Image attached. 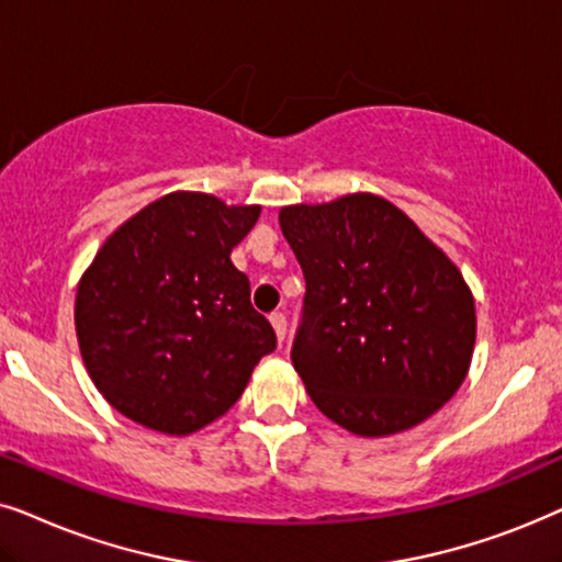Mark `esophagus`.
Listing matches in <instances>:
<instances>
[{
  "label": "esophagus",
  "instance_id": "esophagus-1",
  "mask_svg": "<svg viewBox=\"0 0 562 562\" xmlns=\"http://www.w3.org/2000/svg\"><path fill=\"white\" fill-rule=\"evenodd\" d=\"M269 324H272V328H274V334H277V341H285V336H288V318L282 316V313H272V316H269Z\"/></svg>",
  "mask_w": 562,
  "mask_h": 562
}]
</instances>
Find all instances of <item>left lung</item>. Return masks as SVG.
<instances>
[{
    "label": "left lung",
    "instance_id": "obj_1",
    "mask_svg": "<svg viewBox=\"0 0 562 562\" xmlns=\"http://www.w3.org/2000/svg\"><path fill=\"white\" fill-rule=\"evenodd\" d=\"M280 228L305 274L293 364L321 414L357 437L437 414L475 347V301L454 261L370 192L282 207Z\"/></svg>",
    "mask_w": 562,
    "mask_h": 562
}]
</instances>
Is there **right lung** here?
<instances>
[{
	"instance_id": "obj_1",
	"label": "right lung",
	"mask_w": 562,
	"mask_h": 562,
	"mask_svg": "<svg viewBox=\"0 0 562 562\" xmlns=\"http://www.w3.org/2000/svg\"><path fill=\"white\" fill-rule=\"evenodd\" d=\"M259 205L169 192L112 231L81 274L79 351L97 391L146 429L184 437L241 398L277 347L231 249Z\"/></svg>"
}]
</instances>
